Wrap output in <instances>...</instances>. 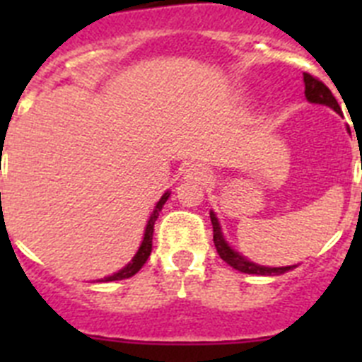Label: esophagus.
I'll return each mask as SVG.
<instances>
[{"label":"esophagus","instance_id":"esophagus-1","mask_svg":"<svg viewBox=\"0 0 362 362\" xmlns=\"http://www.w3.org/2000/svg\"><path fill=\"white\" fill-rule=\"evenodd\" d=\"M185 174H187V177L197 179V181H204V179L210 175V172L209 168H204L203 165H190L187 170H185Z\"/></svg>","mask_w":362,"mask_h":362}]
</instances>
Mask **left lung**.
I'll use <instances>...</instances> for the list:
<instances>
[{"label":"left lung","instance_id":"left-lung-1","mask_svg":"<svg viewBox=\"0 0 362 362\" xmlns=\"http://www.w3.org/2000/svg\"><path fill=\"white\" fill-rule=\"evenodd\" d=\"M303 78H305V95L310 103L326 105V107L334 108L337 114H341V107H339L337 99L334 98V94H332L330 88H328L325 83L319 81L317 78H313L312 74H308V72H305V76H303ZM210 219H212L214 245H216V248H217V254H219V257L223 259L225 263H228L230 267L235 268V270L243 272V274H255V276H281V274H284V272H288V270H292V268L297 267V264H293V267L270 268V267H261V264L252 263V261H248L246 257H243L239 252L232 250V246L225 241L216 214L210 212Z\"/></svg>","mask_w":362,"mask_h":362}]
</instances>
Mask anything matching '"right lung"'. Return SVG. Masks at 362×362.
Segmentation results:
<instances>
[{"label":"right lung","mask_w":362,"mask_h":362,"mask_svg":"<svg viewBox=\"0 0 362 362\" xmlns=\"http://www.w3.org/2000/svg\"><path fill=\"white\" fill-rule=\"evenodd\" d=\"M170 197V194L168 192H165L163 194L161 199L158 201V204H156V209H153L152 216H150L148 223H146V228H145V238H143V243L141 246H139V250H137V254L134 255V259L130 261L129 264L124 268H121L119 272H116L114 276L110 277H105L103 281H121V279H129V277L136 276L137 272L141 270L143 264L146 263V259L150 257V252H152V235H153V223H156V219H158L159 212H161L163 204L166 203V199Z\"/></svg>","instance_id":"add662e5"}]
</instances>
